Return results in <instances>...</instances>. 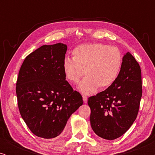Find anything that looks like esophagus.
Segmentation results:
<instances>
[{
	"label": "esophagus",
	"instance_id": "obj_1",
	"mask_svg": "<svg viewBox=\"0 0 155 155\" xmlns=\"http://www.w3.org/2000/svg\"><path fill=\"white\" fill-rule=\"evenodd\" d=\"M82 99H83L84 102L86 103L87 101V97L85 96V95H82Z\"/></svg>",
	"mask_w": 155,
	"mask_h": 155
}]
</instances>
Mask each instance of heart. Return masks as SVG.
Instances as JSON below:
<instances>
[{
  "instance_id": "obj_1",
  "label": "heart",
  "mask_w": 155,
  "mask_h": 155,
  "mask_svg": "<svg viewBox=\"0 0 155 155\" xmlns=\"http://www.w3.org/2000/svg\"><path fill=\"white\" fill-rule=\"evenodd\" d=\"M123 57L115 46L101 43L80 45L73 51V59L65 58L63 71L66 79L77 84L86 73L87 75L78 85L82 94H90L97 89L111 86L119 75Z\"/></svg>"
}]
</instances>
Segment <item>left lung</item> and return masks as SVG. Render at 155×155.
<instances>
[{
  "mask_svg": "<svg viewBox=\"0 0 155 155\" xmlns=\"http://www.w3.org/2000/svg\"><path fill=\"white\" fill-rule=\"evenodd\" d=\"M142 93L140 67L127 52L116 81L107 90L88 98L94 132L110 140L124 135L136 119Z\"/></svg>",
  "mask_w": 155,
  "mask_h": 155,
  "instance_id": "8db88e82",
  "label": "left lung"
}]
</instances>
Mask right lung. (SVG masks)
I'll list each match as a JSON object with an SVG mask.
<instances>
[{
	"instance_id": "right-lung-1",
	"label": "right lung",
	"mask_w": 155,
	"mask_h": 155,
	"mask_svg": "<svg viewBox=\"0 0 155 155\" xmlns=\"http://www.w3.org/2000/svg\"><path fill=\"white\" fill-rule=\"evenodd\" d=\"M67 46L44 45L29 54L19 71L16 94L21 116L35 135L45 139L62 133L70 116L82 105L63 71Z\"/></svg>"
}]
</instances>
